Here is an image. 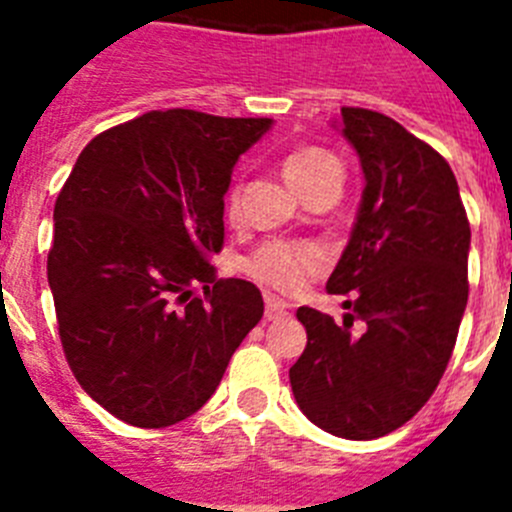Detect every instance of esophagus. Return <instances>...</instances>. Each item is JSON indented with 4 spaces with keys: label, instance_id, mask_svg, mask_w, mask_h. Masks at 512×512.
Returning <instances> with one entry per match:
<instances>
[{
    "label": "esophagus",
    "instance_id": "34e87169",
    "mask_svg": "<svg viewBox=\"0 0 512 512\" xmlns=\"http://www.w3.org/2000/svg\"><path fill=\"white\" fill-rule=\"evenodd\" d=\"M289 315V305L284 300L274 295H266V320H279L287 318Z\"/></svg>",
    "mask_w": 512,
    "mask_h": 512
}]
</instances>
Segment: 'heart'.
I'll return each mask as SVG.
<instances>
[{
  "mask_svg": "<svg viewBox=\"0 0 512 512\" xmlns=\"http://www.w3.org/2000/svg\"><path fill=\"white\" fill-rule=\"evenodd\" d=\"M287 182L305 192L310 184L328 174H341V161L318 146H302L289 151L282 161ZM238 194H228V210H233ZM325 264V251L318 243L307 241H266L243 261V269L256 282H264L279 292H297Z\"/></svg>",
  "mask_w": 512,
  "mask_h": 512,
  "instance_id": "heart-1",
  "label": "heart"
}]
</instances>
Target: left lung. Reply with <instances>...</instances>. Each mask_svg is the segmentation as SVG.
<instances>
[{
  "label": "left lung",
  "mask_w": 512,
  "mask_h": 512,
  "mask_svg": "<svg viewBox=\"0 0 512 512\" xmlns=\"http://www.w3.org/2000/svg\"><path fill=\"white\" fill-rule=\"evenodd\" d=\"M343 135L366 176L354 233L328 279L351 295L343 325L312 307L307 346L289 369L302 413L354 441L387 436L436 392L469 297L467 210L449 161L400 122L343 107ZM364 319V334L350 325Z\"/></svg>",
  "instance_id": "8db88e82"
}]
</instances>
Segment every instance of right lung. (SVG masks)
<instances>
[{"label":"right lung","mask_w":512,"mask_h":512,"mask_svg":"<svg viewBox=\"0 0 512 512\" xmlns=\"http://www.w3.org/2000/svg\"><path fill=\"white\" fill-rule=\"evenodd\" d=\"M271 117L151 110L79 153L53 207L48 284L76 382L138 428L189 418L264 315L246 279H217L241 153Z\"/></svg>","instance_id":"add662e5"}]
</instances>
